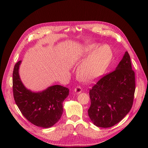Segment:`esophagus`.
Listing matches in <instances>:
<instances>
[{
  "instance_id": "34e87169",
  "label": "esophagus",
  "mask_w": 148,
  "mask_h": 148,
  "mask_svg": "<svg viewBox=\"0 0 148 148\" xmlns=\"http://www.w3.org/2000/svg\"><path fill=\"white\" fill-rule=\"evenodd\" d=\"M82 91V88L80 87V86L76 87V88H75V89H74V92H75V93H77V94L81 93Z\"/></svg>"
}]
</instances>
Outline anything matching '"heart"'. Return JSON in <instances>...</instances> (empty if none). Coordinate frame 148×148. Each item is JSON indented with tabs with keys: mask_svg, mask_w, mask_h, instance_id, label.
<instances>
[{
	"mask_svg": "<svg viewBox=\"0 0 148 148\" xmlns=\"http://www.w3.org/2000/svg\"><path fill=\"white\" fill-rule=\"evenodd\" d=\"M97 47L96 44H91L83 49V57L91 53L77 70V77L83 82L91 83L100 78L111 61L112 52L110 47L106 45Z\"/></svg>",
	"mask_w": 148,
	"mask_h": 148,
	"instance_id": "1",
	"label": "heart"
}]
</instances>
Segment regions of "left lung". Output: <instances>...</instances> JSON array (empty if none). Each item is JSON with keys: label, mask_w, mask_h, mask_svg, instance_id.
Wrapping results in <instances>:
<instances>
[{"label": "left lung", "mask_w": 148, "mask_h": 148, "mask_svg": "<svg viewBox=\"0 0 148 148\" xmlns=\"http://www.w3.org/2000/svg\"><path fill=\"white\" fill-rule=\"evenodd\" d=\"M135 91V72L126 51L115 70L89 90L91 106L88 112L94 125L109 128L120 122L132 109Z\"/></svg>", "instance_id": "8db88e82"}]
</instances>
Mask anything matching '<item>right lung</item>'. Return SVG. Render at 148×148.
I'll list each match as a JSON object with an SVG mask.
<instances>
[{"mask_svg": "<svg viewBox=\"0 0 148 148\" xmlns=\"http://www.w3.org/2000/svg\"><path fill=\"white\" fill-rule=\"evenodd\" d=\"M21 63V60L17 62L13 71V92L16 104L31 123L42 128L51 127L61 117L62 103L68 97L69 89L60 85H53L39 92L28 89L20 77Z\"/></svg>", "mask_w": 148, "mask_h": 148, "instance_id": "right-lung-1", "label": "right lung"}]
</instances>
